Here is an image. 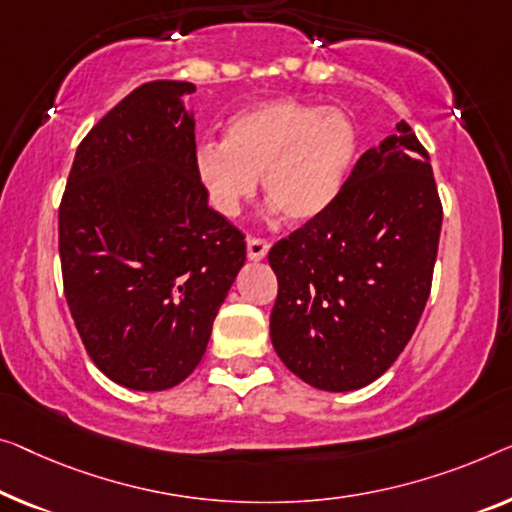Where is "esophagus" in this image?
<instances>
[{
    "label": "esophagus",
    "mask_w": 512,
    "mask_h": 512,
    "mask_svg": "<svg viewBox=\"0 0 512 512\" xmlns=\"http://www.w3.org/2000/svg\"><path fill=\"white\" fill-rule=\"evenodd\" d=\"M246 246H248V257L253 259V262H259V259H264L266 255H269L271 243L262 239V236H248Z\"/></svg>",
    "instance_id": "obj_1"
}]
</instances>
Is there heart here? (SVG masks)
Masks as SVG:
<instances>
[{"label":"heart","mask_w":512,"mask_h":512,"mask_svg":"<svg viewBox=\"0 0 512 512\" xmlns=\"http://www.w3.org/2000/svg\"><path fill=\"white\" fill-rule=\"evenodd\" d=\"M358 156V131L347 112L299 101H266L232 114L223 144L195 151V174L211 207L234 216L255 195L287 223H310L338 200Z\"/></svg>","instance_id":"1"}]
</instances>
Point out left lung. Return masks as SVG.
I'll return each instance as SVG.
<instances>
[{"instance_id": "8db88e82", "label": "left lung", "mask_w": 512, "mask_h": 512, "mask_svg": "<svg viewBox=\"0 0 512 512\" xmlns=\"http://www.w3.org/2000/svg\"><path fill=\"white\" fill-rule=\"evenodd\" d=\"M444 209L407 121L358 158L329 209L269 253L271 342L322 391L368 386L398 361L432 289Z\"/></svg>"}]
</instances>
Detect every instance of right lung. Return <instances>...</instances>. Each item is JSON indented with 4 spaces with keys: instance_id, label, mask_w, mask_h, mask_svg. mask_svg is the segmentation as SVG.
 I'll return each instance as SVG.
<instances>
[{
    "instance_id": "1",
    "label": "right lung",
    "mask_w": 512,
    "mask_h": 512,
    "mask_svg": "<svg viewBox=\"0 0 512 512\" xmlns=\"http://www.w3.org/2000/svg\"><path fill=\"white\" fill-rule=\"evenodd\" d=\"M190 82L133 89L80 142L59 204L68 310L96 368L165 391L200 365L246 236L195 174Z\"/></svg>"
}]
</instances>
